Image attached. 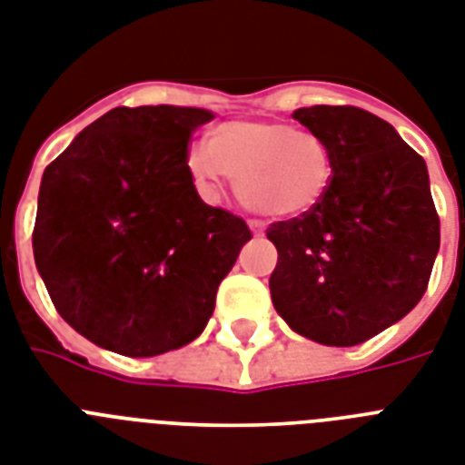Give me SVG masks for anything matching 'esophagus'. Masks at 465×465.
<instances>
[{
  "mask_svg": "<svg viewBox=\"0 0 465 465\" xmlns=\"http://www.w3.org/2000/svg\"><path fill=\"white\" fill-rule=\"evenodd\" d=\"M248 226H251L255 236H262V233H265V229H267L265 222H260V220H251V222H248Z\"/></svg>",
  "mask_w": 465,
  "mask_h": 465,
  "instance_id": "obj_1",
  "label": "esophagus"
}]
</instances>
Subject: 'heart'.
I'll list each match as a JSON object with an SVG mask.
<instances>
[{"instance_id": "1", "label": "heart", "mask_w": 465, "mask_h": 465, "mask_svg": "<svg viewBox=\"0 0 465 465\" xmlns=\"http://www.w3.org/2000/svg\"><path fill=\"white\" fill-rule=\"evenodd\" d=\"M203 195H217L224 173L236 179L245 207L267 217H301L318 207L331 183V153L318 134L279 122H226L207 145L186 154Z\"/></svg>"}]
</instances>
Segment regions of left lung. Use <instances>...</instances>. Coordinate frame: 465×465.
Wrapping results in <instances>:
<instances>
[{
    "mask_svg": "<svg viewBox=\"0 0 465 465\" xmlns=\"http://www.w3.org/2000/svg\"><path fill=\"white\" fill-rule=\"evenodd\" d=\"M293 119L331 153V183L311 213L274 222V311L301 337L356 346L409 315L440 251L425 160L380 116L315 104Z\"/></svg>",
    "mask_w": 465,
    "mask_h": 465,
    "instance_id": "1",
    "label": "left lung"
}]
</instances>
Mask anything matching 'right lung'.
<instances>
[{
	"mask_svg": "<svg viewBox=\"0 0 465 465\" xmlns=\"http://www.w3.org/2000/svg\"><path fill=\"white\" fill-rule=\"evenodd\" d=\"M214 114L116 107L75 135L43 173L33 255L56 312L122 356L193 341L251 229L200 200L188 141Z\"/></svg>",
	"mask_w": 465,
	"mask_h": 465,
	"instance_id": "obj_1",
	"label": "right lung"
}]
</instances>
